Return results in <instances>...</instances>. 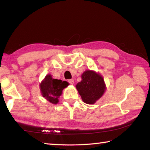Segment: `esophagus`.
<instances>
[{
    "mask_svg": "<svg viewBox=\"0 0 150 150\" xmlns=\"http://www.w3.org/2000/svg\"><path fill=\"white\" fill-rule=\"evenodd\" d=\"M68 82H69L71 85H73L74 84V80L73 79H69V81H68Z\"/></svg>",
    "mask_w": 150,
    "mask_h": 150,
    "instance_id": "obj_1",
    "label": "esophagus"
}]
</instances>
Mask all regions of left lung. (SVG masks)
Wrapping results in <instances>:
<instances>
[{
	"label": "left lung",
	"mask_w": 150,
	"mask_h": 150,
	"mask_svg": "<svg viewBox=\"0 0 150 150\" xmlns=\"http://www.w3.org/2000/svg\"><path fill=\"white\" fill-rule=\"evenodd\" d=\"M81 76V81L76 85V88L83 101L93 105L102 97L106 89L103 76L93 70H86Z\"/></svg>",
	"instance_id": "obj_1"
}]
</instances>
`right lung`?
Wrapping results in <instances>:
<instances>
[{
  "instance_id": "right-lung-1",
  "label": "right lung",
  "mask_w": 150,
  "mask_h": 150,
  "mask_svg": "<svg viewBox=\"0 0 150 150\" xmlns=\"http://www.w3.org/2000/svg\"><path fill=\"white\" fill-rule=\"evenodd\" d=\"M69 85L67 81L53 79L52 75L47 74L40 84V89L43 97L50 103L56 105L59 103V98L63 88Z\"/></svg>"
}]
</instances>
